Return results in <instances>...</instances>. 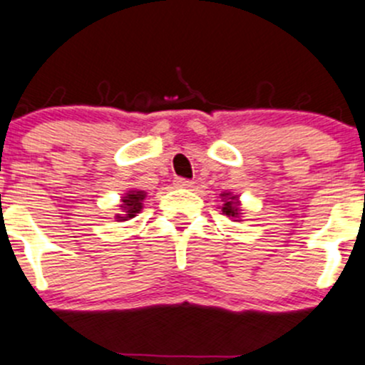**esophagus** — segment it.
Instances as JSON below:
<instances>
[{
	"mask_svg": "<svg viewBox=\"0 0 365 365\" xmlns=\"http://www.w3.org/2000/svg\"><path fill=\"white\" fill-rule=\"evenodd\" d=\"M175 187H191L193 186V181H190V179H182V178H175Z\"/></svg>",
	"mask_w": 365,
	"mask_h": 365,
	"instance_id": "34e87169",
	"label": "esophagus"
}]
</instances>
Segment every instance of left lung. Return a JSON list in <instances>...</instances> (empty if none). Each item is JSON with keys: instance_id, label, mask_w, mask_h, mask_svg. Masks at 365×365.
Listing matches in <instances>:
<instances>
[{"instance_id": "obj_1", "label": "left lung", "mask_w": 365, "mask_h": 365, "mask_svg": "<svg viewBox=\"0 0 365 365\" xmlns=\"http://www.w3.org/2000/svg\"><path fill=\"white\" fill-rule=\"evenodd\" d=\"M223 200V205H222V211L223 215L230 216V218H234V222H240V216L243 215L240 209V202H237V195H230V193H222L220 195Z\"/></svg>"}]
</instances>
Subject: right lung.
I'll return each mask as SVG.
<instances>
[{
    "mask_svg": "<svg viewBox=\"0 0 365 365\" xmlns=\"http://www.w3.org/2000/svg\"><path fill=\"white\" fill-rule=\"evenodd\" d=\"M143 198H145V191H142V190L128 191V193L122 197V204H120L122 211L115 216V218H117V222H125V220L135 218V216L142 211Z\"/></svg>",
    "mask_w": 365,
    "mask_h": 365,
    "instance_id": "right-lung-1",
    "label": "right lung"
}]
</instances>
